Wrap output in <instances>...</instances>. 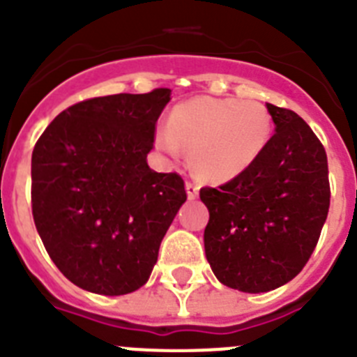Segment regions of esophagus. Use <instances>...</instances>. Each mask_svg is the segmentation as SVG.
Wrapping results in <instances>:
<instances>
[{"label":"esophagus","mask_w":357,"mask_h":357,"mask_svg":"<svg viewBox=\"0 0 357 357\" xmlns=\"http://www.w3.org/2000/svg\"><path fill=\"white\" fill-rule=\"evenodd\" d=\"M198 184L197 182H191V181H188L185 182V193H188V198L189 200H195V198L198 197Z\"/></svg>","instance_id":"1"}]
</instances>
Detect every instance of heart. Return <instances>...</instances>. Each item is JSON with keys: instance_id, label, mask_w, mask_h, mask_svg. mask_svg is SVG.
Masks as SVG:
<instances>
[{"instance_id": "heart-1", "label": "heart", "mask_w": 357, "mask_h": 357, "mask_svg": "<svg viewBox=\"0 0 357 357\" xmlns=\"http://www.w3.org/2000/svg\"><path fill=\"white\" fill-rule=\"evenodd\" d=\"M272 118L263 103L197 96L178 103L157 146L169 157L189 151L193 172L207 182H227L247 172L266 148Z\"/></svg>"}]
</instances>
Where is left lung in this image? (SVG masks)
<instances>
[{
  "label": "left lung",
  "instance_id": "8db88e82",
  "mask_svg": "<svg viewBox=\"0 0 357 357\" xmlns=\"http://www.w3.org/2000/svg\"><path fill=\"white\" fill-rule=\"evenodd\" d=\"M275 123L261 157L220 188H202L209 209L206 255L222 284L264 293L302 272L331 202L326 148L293 110L266 103Z\"/></svg>",
  "mask_w": 357,
  "mask_h": 357
}]
</instances>
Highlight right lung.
<instances>
[{
  "mask_svg": "<svg viewBox=\"0 0 357 357\" xmlns=\"http://www.w3.org/2000/svg\"><path fill=\"white\" fill-rule=\"evenodd\" d=\"M169 89L91 98L62 110L31 153V213L55 266L78 288L127 295L146 284L188 195L146 162Z\"/></svg>",
  "mask_w": 357,
  "mask_h": 357,
  "instance_id": "add662e5",
  "label": "right lung"
}]
</instances>
